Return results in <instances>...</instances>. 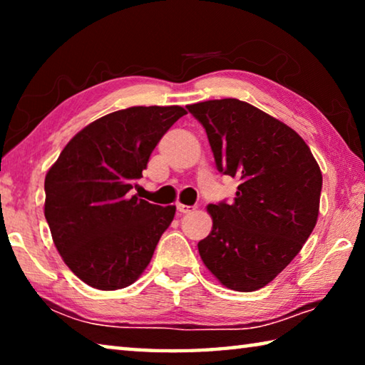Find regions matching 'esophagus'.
Returning a JSON list of instances; mask_svg holds the SVG:
<instances>
[{"label": "esophagus", "mask_w": 365, "mask_h": 365, "mask_svg": "<svg viewBox=\"0 0 365 365\" xmlns=\"http://www.w3.org/2000/svg\"><path fill=\"white\" fill-rule=\"evenodd\" d=\"M177 209H178V212H182V214H190L195 211L196 206H187V205H182V202H178Z\"/></svg>", "instance_id": "esophagus-1"}]
</instances>
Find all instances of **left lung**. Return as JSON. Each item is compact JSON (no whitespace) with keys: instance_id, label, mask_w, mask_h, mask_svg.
<instances>
[{"instance_id":"left-lung-1","label":"left lung","mask_w":365,"mask_h":365,"mask_svg":"<svg viewBox=\"0 0 365 365\" xmlns=\"http://www.w3.org/2000/svg\"><path fill=\"white\" fill-rule=\"evenodd\" d=\"M205 127L215 168L238 177L232 205H209L212 230L197 243L206 267L235 292H256L301 251L316 227L322 174L293 128L225 98L187 106Z\"/></svg>"}]
</instances>
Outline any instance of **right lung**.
<instances>
[{"label": "right lung", "instance_id": "add662e5", "mask_svg": "<svg viewBox=\"0 0 365 365\" xmlns=\"http://www.w3.org/2000/svg\"><path fill=\"white\" fill-rule=\"evenodd\" d=\"M187 114L180 106H133L80 130L45 178V217L53 242L86 285L125 288L150 264L175 206L132 195L164 133Z\"/></svg>", "mask_w": 365, "mask_h": 365}]
</instances>
